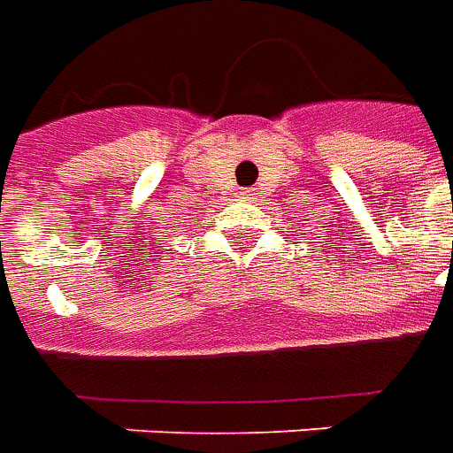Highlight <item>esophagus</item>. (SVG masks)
I'll use <instances>...</instances> for the list:
<instances>
[{"mask_svg": "<svg viewBox=\"0 0 453 453\" xmlns=\"http://www.w3.org/2000/svg\"><path fill=\"white\" fill-rule=\"evenodd\" d=\"M245 196H250V194H242V198H245Z\"/></svg>", "mask_w": 453, "mask_h": 453, "instance_id": "obj_1", "label": "esophagus"}]
</instances>
